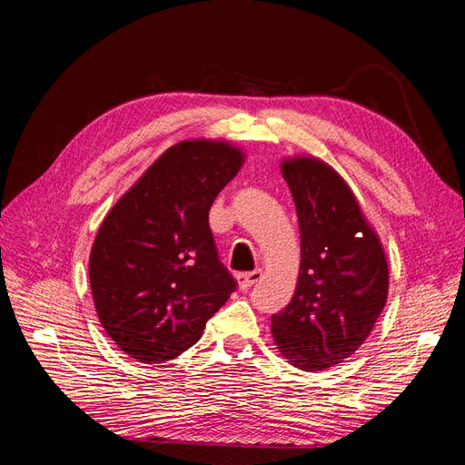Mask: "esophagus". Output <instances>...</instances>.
<instances>
[{
	"mask_svg": "<svg viewBox=\"0 0 465 465\" xmlns=\"http://www.w3.org/2000/svg\"><path fill=\"white\" fill-rule=\"evenodd\" d=\"M262 279V272L260 270H254V272H250V273H242V275H238V285H241V289H250L252 285H256L258 281Z\"/></svg>",
	"mask_w": 465,
	"mask_h": 465,
	"instance_id": "esophagus-1",
	"label": "esophagus"
}]
</instances>
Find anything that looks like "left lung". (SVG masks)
<instances>
[{
	"label": "left lung",
	"instance_id": "1",
	"mask_svg": "<svg viewBox=\"0 0 465 465\" xmlns=\"http://www.w3.org/2000/svg\"><path fill=\"white\" fill-rule=\"evenodd\" d=\"M301 229L294 297L272 316L281 355L304 371L340 364L367 340L388 297L382 244L345 180L312 157L283 161Z\"/></svg>",
	"mask_w": 465,
	"mask_h": 465
}]
</instances>
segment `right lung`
Returning <instances> with one entry per match:
<instances>
[{
    "label": "right lung",
    "mask_w": 465,
    "mask_h": 465,
    "mask_svg": "<svg viewBox=\"0 0 465 465\" xmlns=\"http://www.w3.org/2000/svg\"><path fill=\"white\" fill-rule=\"evenodd\" d=\"M242 166L224 142H180L110 209L89 260L98 320L142 362H164L202 337L236 291L209 227L217 193Z\"/></svg>",
    "instance_id": "add662e5"
}]
</instances>
